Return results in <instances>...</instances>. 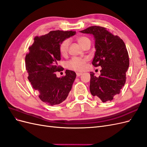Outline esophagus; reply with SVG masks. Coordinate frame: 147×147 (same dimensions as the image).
<instances>
[{"instance_id":"1","label":"esophagus","mask_w":147,"mask_h":147,"mask_svg":"<svg viewBox=\"0 0 147 147\" xmlns=\"http://www.w3.org/2000/svg\"><path fill=\"white\" fill-rule=\"evenodd\" d=\"M76 75H77V77H80V76H81V75H82V73H80V72H77V73L76 74Z\"/></svg>"}]
</instances>
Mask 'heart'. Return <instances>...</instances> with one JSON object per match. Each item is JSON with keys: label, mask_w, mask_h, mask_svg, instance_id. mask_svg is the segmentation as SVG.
<instances>
[{"label": "heart", "mask_w": 147, "mask_h": 147, "mask_svg": "<svg viewBox=\"0 0 147 147\" xmlns=\"http://www.w3.org/2000/svg\"><path fill=\"white\" fill-rule=\"evenodd\" d=\"M76 40L78 43L82 48H84L86 45L90 44L91 41L87 37L85 36H80L76 38ZM69 47V40L68 39H65L62 41L59 46V50L61 56H65L68 53ZM88 61L87 58H82V57H73L67 63V66L68 69L78 71V72H82L86 69V63Z\"/></svg>", "instance_id": "b5f03b06"}]
</instances>
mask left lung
<instances>
[{"label":"left lung","instance_id":"8db88e82","mask_svg":"<svg viewBox=\"0 0 147 147\" xmlns=\"http://www.w3.org/2000/svg\"><path fill=\"white\" fill-rule=\"evenodd\" d=\"M80 32L94 35L96 51L92 64L102 67L98 77L90 72L91 94L103 102L112 100L126 83L129 59L125 43L118 35L100 26H90Z\"/></svg>","mask_w":147,"mask_h":147}]
</instances>
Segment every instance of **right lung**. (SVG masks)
I'll return each mask as SVG.
<instances>
[{"label":"right lung","instance_id":"1","mask_svg":"<svg viewBox=\"0 0 147 147\" xmlns=\"http://www.w3.org/2000/svg\"><path fill=\"white\" fill-rule=\"evenodd\" d=\"M73 30H53L48 34L35 37L25 57L28 80L32 88L38 92L42 101L50 105L61 104L70 91L76 74L66 70L65 75L57 78L56 72L63 70L57 65L61 60L60 43L75 35Z\"/></svg>","mask_w":147,"mask_h":147}]
</instances>
